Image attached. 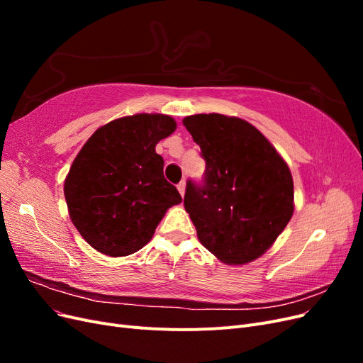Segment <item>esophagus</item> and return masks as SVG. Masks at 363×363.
<instances>
[{
    "label": "esophagus",
    "instance_id": "esophagus-1",
    "mask_svg": "<svg viewBox=\"0 0 363 363\" xmlns=\"http://www.w3.org/2000/svg\"><path fill=\"white\" fill-rule=\"evenodd\" d=\"M177 189H179L180 195L184 196V192H186V182H184V180H182V182L177 184Z\"/></svg>",
    "mask_w": 363,
    "mask_h": 363
}]
</instances>
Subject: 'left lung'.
I'll use <instances>...</instances> for the list:
<instances>
[{
    "label": "left lung",
    "instance_id": "left-lung-1",
    "mask_svg": "<svg viewBox=\"0 0 363 363\" xmlns=\"http://www.w3.org/2000/svg\"><path fill=\"white\" fill-rule=\"evenodd\" d=\"M183 125L206 160L203 183L188 180L184 194L200 242L227 265L260 257L294 213L286 162L240 118L200 113L186 116Z\"/></svg>",
    "mask_w": 363,
    "mask_h": 363
}]
</instances>
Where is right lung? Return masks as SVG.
I'll use <instances>...</instances> for the list:
<instances>
[{"mask_svg":"<svg viewBox=\"0 0 363 363\" xmlns=\"http://www.w3.org/2000/svg\"><path fill=\"white\" fill-rule=\"evenodd\" d=\"M174 118L138 113L111 121L87 139L65 179L69 218L83 239L106 256L145 247L182 196L163 177L157 142L174 133Z\"/></svg>","mask_w":363,"mask_h":363,"instance_id":"add662e5","label":"right lung"}]
</instances>
